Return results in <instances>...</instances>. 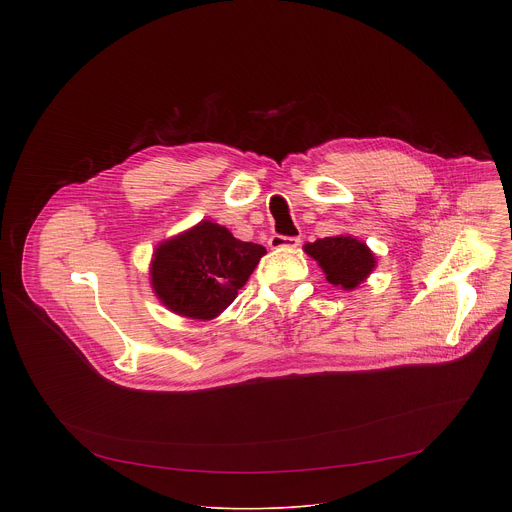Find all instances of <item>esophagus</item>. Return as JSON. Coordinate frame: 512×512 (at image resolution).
<instances>
[{
	"label": "esophagus",
	"mask_w": 512,
	"mask_h": 512,
	"mask_svg": "<svg viewBox=\"0 0 512 512\" xmlns=\"http://www.w3.org/2000/svg\"><path fill=\"white\" fill-rule=\"evenodd\" d=\"M300 237H287V235H271L269 237V247L271 249H277V251H283V249H296L300 245Z\"/></svg>",
	"instance_id": "34e87169"
}]
</instances>
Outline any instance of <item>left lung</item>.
<instances>
[{
  "label": "left lung",
  "mask_w": 512,
  "mask_h": 512,
  "mask_svg": "<svg viewBox=\"0 0 512 512\" xmlns=\"http://www.w3.org/2000/svg\"><path fill=\"white\" fill-rule=\"evenodd\" d=\"M304 249L324 269L326 279L342 289H354L375 267V257L369 247L346 235L318 239Z\"/></svg>",
  "instance_id": "1"
}]
</instances>
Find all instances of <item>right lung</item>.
Masks as SVG:
<instances>
[{"label":"right lung","mask_w":512,"mask_h":512,"mask_svg":"<svg viewBox=\"0 0 512 512\" xmlns=\"http://www.w3.org/2000/svg\"><path fill=\"white\" fill-rule=\"evenodd\" d=\"M263 253V245L239 241L225 227L202 221L158 247L152 283L172 312L210 320L233 304Z\"/></svg>","instance_id":"add662e5"}]
</instances>
